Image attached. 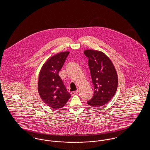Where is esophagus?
<instances>
[{"mask_svg": "<svg viewBox=\"0 0 150 150\" xmlns=\"http://www.w3.org/2000/svg\"><path fill=\"white\" fill-rule=\"evenodd\" d=\"M78 91H74V92H72L71 93V94L72 96H74L75 94H76V93H78Z\"/></svg>", "mask_w": 150, "mask_h": 150, "instance_id": "1", "label": "esophagus"}]
</instances>
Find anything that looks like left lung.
I'll return each mask as SVG.
<instances>
[{
  "label": "left lung",
  "instance_id": "1",
  "mask_svg": "<svg viewBox=\"0 0 150 150\" xmlns=\"http://www.w3.org/2000/svg\"><path fill=\"white\" fill-rule=\"evenodd\" d=\"M88 65L94 86L93 98L87 103L93 107H100L112 99L116 92L118 78L114 65L103 52L87 50Z\"/></svg>",
  "mask_w": 150,
  "mask_h": 150
}]
</instances>
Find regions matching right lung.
<instances>
[{
	"label": "right lung",
	"mask_w": 150,
	"mask_h": 150,
	"mask_svg": "<svg viewBox=\"0 0 150 150\" xmlns=\"http://www.w3.org/2000/svg\"><path fill=\"white\" fill-rule=\"evenodd\" d=\"M69 52H62L50 57L43 64L39 76L38 88L41 99L51 108L64 107L71 97L58 72L64 64Z\"/></svg>",
	"instance_id": "obj_1"
}]
</instances>
